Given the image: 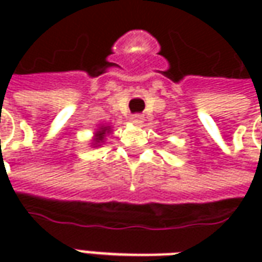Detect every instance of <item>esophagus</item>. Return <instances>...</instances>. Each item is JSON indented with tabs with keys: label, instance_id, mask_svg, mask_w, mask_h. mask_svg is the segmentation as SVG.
I'll use <instances>...</instances> for the list:
<instances>
[{
	"label": "esophagus",
	"instance_id": "34e87169",
	"mask_svg": "<svg viewBox=\"0 0 262 262\" xmlns=\"http://www.w3.org/2000/svg\"><path fill=\"white\" fill-rule=\"evenodd\" d=\"M132 122H133V123H135V125L136 126H140V125H143V122H144V116H143V115H133V116H132Z\"/></svg>",
	"mask_w": 262,
	"mask_h": 262
}]
</instances>
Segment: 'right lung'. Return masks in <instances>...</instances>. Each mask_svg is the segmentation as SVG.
I'll use <instances>...</instances> for the list:
<instances>
[{
    "label": "right lung",
    "mask_w": 262,
    "mask_h": 262,
    "mask_svg": "<svg viewBox=\"0 0 262 262\" xmlns=\"http://www.w3.org/2000/svg\"><path fill=\"white\" fill-rule=\"evenodd\" d=\"M109 133H112V126L111 125L98 126L97 132L94 133V139H92V147H99L101 144H103L105 143V137L108 136Z\"/></svg>",
    "instance_id": "add662e5"
}]
</instances>
